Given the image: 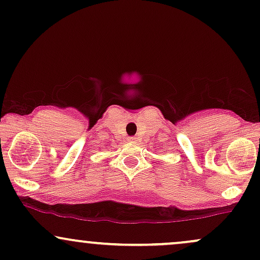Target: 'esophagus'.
<instances>
[{"instance_id":"esophagus-1","label":"esophagus","mask_w":260,"mask_h":260,"mask_svg":"<svg viewBox=\"0 0 260 260\" xmlns=\"http://www.w3.org/2000/svg\"><path fill=\"white\" fill-rule=\"evenodd\" d=\"M137 141V138L135 137V136H131V137H129V142H133V143H135Z\"/></svg>"}]
</instances>
